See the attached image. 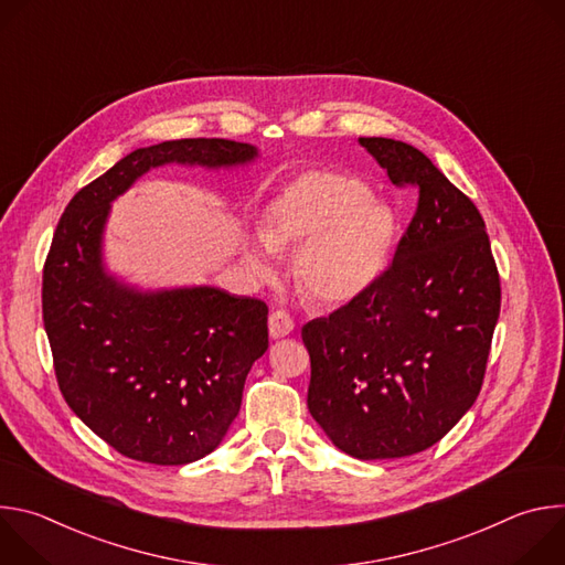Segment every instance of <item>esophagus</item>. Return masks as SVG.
<instances>
[{"instance_id":"34e87169","label":"esophagus","mask_w":565,"mask_h":565,"mask_svg":"<svg viewBox=\"0 0 565 565\" xmlns=\"http://www.w3.org/2000/svg\"><path fill=\"white\" fill-rule=\"evenodd\" d=\"M268 329L273 340H281L295 331V321L286 310H275L268 319Z\"/></svg>"}]
</instances>
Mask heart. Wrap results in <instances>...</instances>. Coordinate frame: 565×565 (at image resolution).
<instances>
[{
	"instance_id": "1",
	"label": "heart",
	"mask_w": 565,
	"mask_h": 565,
	"mask_svg": "<svg viewBox=\"0 0 565 565\" xmlns=\"http://www.w3.org/2000/svg\"><path fill=\"white\" fill-rule=\"evenodd\" d=\"M259 236L273 253H292V277L299 290L321 303L360 297L386 266L395 216L369 196L366 185L338 170H308L286 183L266 205ZM246 268L266 279L268 253L248 250Z\"/></svg>"
}]
</instances>
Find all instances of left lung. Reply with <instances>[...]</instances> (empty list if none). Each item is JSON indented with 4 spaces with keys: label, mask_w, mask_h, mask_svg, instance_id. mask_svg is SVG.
<instances>
[{
    "label": "left lung",
    "mask_w": 565,
    "mask_h": 565,
    "mask_svg": "<svg viewBox=\"0 0 565 565\" xmlns=\"http://www.w3.org/2000/svg\"><path fill=\"white\" fill-rule=\"evenodd\" d=\"M360 145L418 205L371 288L301 329L308 412L353 458H402L436 445L478 397L501 279L478 207L420 149Z\"/></svg>",
    "instance_id": "obj_1"
}]
</instances>
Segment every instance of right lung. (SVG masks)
<instances>
[{
  "label": "right lung",
  "mask_w": 565,
  "mask_h": 565,
  "mask_svg": "<svg viewBox=\"0 0 565 565\" xmlns=\"http://www.w3.org/2000/svg\"><path fill=\"white\" fill-rule=\"evenodd\" d=\"M255 156L253 145L225 138L142 147L60 216L42 275L57 386L73 414L131 460L185 465L218 447L268 349V306L207 286L138 292L118 284L100 257L109 203L158 166L230 168Z\"/></svg>",
  "instance_id": "obj_1"
}]
</instances>
